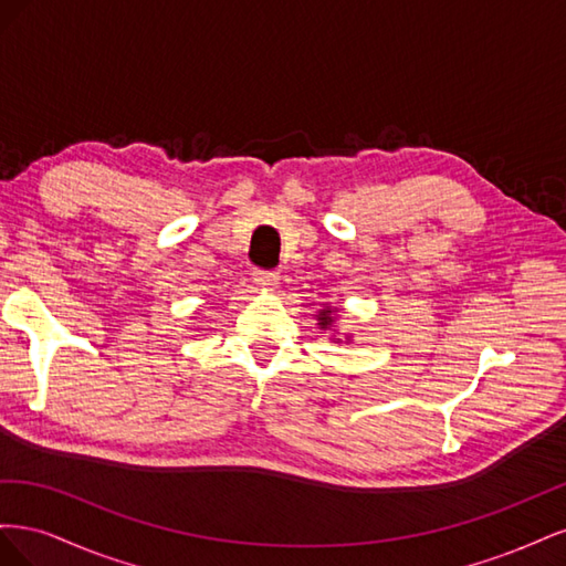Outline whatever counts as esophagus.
I'll return each mask as SVG.
<instances>
[{"label": "esophagus", "mask_w": 566, "mask_h": 566, "mask_svg": "<svg viewBox=\"0 0 566 566\" xmlns=\"http://www.w3.org/2000/svg\"><path fill=\"white\" fill-rule=\"evenodd\" d=\"M252 281L260 285V287H264V290H269V287H273L279 283V271H271V269H254L252 271Z\"/></svg>", "instance_id": "esophagus-1"}]
</instances>
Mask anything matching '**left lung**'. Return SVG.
Here are the masks:
<instances>
[{
    "label": "left lung",
    "mask_w": 566,
    "mask_h": 566,
    "mask_svg": "<svg viewBox=\"0 0 566 566\" xmlns=\"http://www.w3.org/2000/svg\"><path fill=\"white\" fill-rule=\"evenodd\" d=\"M331 314H333L331 310H325V312H321V314H318V321H321L318 325H321V328H325V325H331V321H333V316H331Z\"/></svg>",
    "instance_id": "8db88e82"
}]
</instances>
